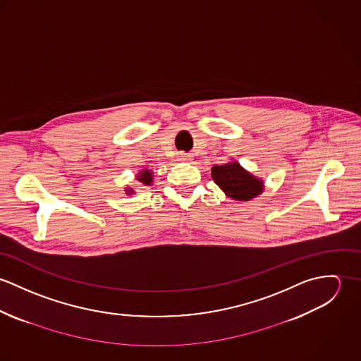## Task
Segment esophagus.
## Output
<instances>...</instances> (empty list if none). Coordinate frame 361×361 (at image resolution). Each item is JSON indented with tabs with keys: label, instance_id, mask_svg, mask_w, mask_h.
<instances>
[{
	"label": "esophagus",
	"instance_id": "esophagus-1",
	"mask_svg": "<svg viewBox=\"0 0 361 361\" xmlns=\"http://www.w3.org/2000/svg\"><path fill=\"white\" fill-rule=\"evenodd\" d=\"M192 158H193L192 154H186V153H179L178 154V159H180V161H192Z\"/></svg>",
	"mask_w": 361,
	"mask_h": 361
}]
</instances>
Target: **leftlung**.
Wrapping results in <instances>:
<instances>
[{
	"label": "left lung",
	"instance_id": "8db88e82",
	"mask_svg": "<svg viewBox=\"0 0 361 361\" xmlns=\"http://www.w3.org/2000/svg\"><path fill=\"white\" fill-rule=\"evenodd\" d=\"M212 180L225 196L238 202H249L264 192V180L246 171L238 161L211 168Z\"/></svg>",
	"mask_w": 361,
	"mask_h": 361
}]
</instances>
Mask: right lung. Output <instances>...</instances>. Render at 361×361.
Here are the masks:
<instances>
[{"mask_svg":"<svg viewBox=\"0 0 361 361\" xmlns=\"http://www.w3.org/2000/svg\"><path fill=\"white\" fill-rule=\"evenodd\" d=\"M136 180L140 182V183H143V185H146V186H150V185H153V180H154V172L150 171V169H142V171L137 172ZM125 192H126V195H129V196H130V195H135V190H133L132 188H126Z\"/></svg>","mask_w":361,"mask_h":361,"instance_id":"1","label":"right lung"}]
</instances>
